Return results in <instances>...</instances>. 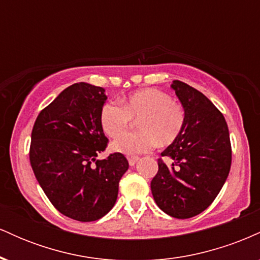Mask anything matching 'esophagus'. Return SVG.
<instances>
[{"mask_svg": "<svg viewBox=\"0 0 260 260\" xmlns=\"http://www.w3.org/2000/svg\"><path fill=\"white\" fill-rule=\"evenodd\" d=\"M127 159H128V164H129L131 166H133L134 164H136L137 161H138L139 157H138V156H128Z\"/></svg>", "mask_w": 260, "mask_h": 260, "instance_id": "obj_1", "label": "esophagus"}]
</instances>
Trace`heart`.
<instances>
[{"mask_svg":"<svg viewBox=\"0 0 260 260\" xmlns=\"http://www.w3.org/2000/svg\"><path fill=\"white\" fill-rule=\"evenodd\" d=\"M120 105L106 103L101 107L100 123L104 132L117 138L138 119V133L116 139L112 149L117 153H148L156 145H170L181 136L186 124V110L168 92L155 88L140 89L120 100Z\"/></svg>","mask_w":260,"mask_h":260,"instance_id":"obj_1","label":"heart"}]
</instances>
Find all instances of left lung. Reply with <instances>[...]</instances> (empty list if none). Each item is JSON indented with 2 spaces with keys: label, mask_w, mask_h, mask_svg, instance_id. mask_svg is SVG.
Returning <instances> with one entry per match:
<instances>
[{
  "label": "left lung",
  "mask_w": 260,
  "mask_h": 260,
  "mask_svg": "<svg viewBox=\"0 0 260 260\" xmlns=\"http://www.w3.org/2000/svg\"><path fill=\"white\" fill-rule=\"evenodd\" d=\"M172 88L186 110L181 136L161 153L151 180L154 201L164 213L189 219L204 211L228 178L232 149L228 123L210 100L193 86L174 80Z\"/></svg>",
  "instance_id": "obj_1"
}]
</instances>
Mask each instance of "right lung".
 <instances>
[{"mask_svg":"<svg viewBox=\"0 0 260 260\" xmlns=\"http://www.w3.org/2000/svg\"><path fill=\"white\" fill-rule=\"evenodd\" d=\"M106 99L101 86L76 83L41 110L31 131L29 159L39 184L59 213L82 222L111 210L128 170L121 153L96 160L109 144L100 123Z\"/></svg>","mask_w":260,"mask_h":260,"instance_id":"right-lung-1","label":"right lung"}]
</instances>
